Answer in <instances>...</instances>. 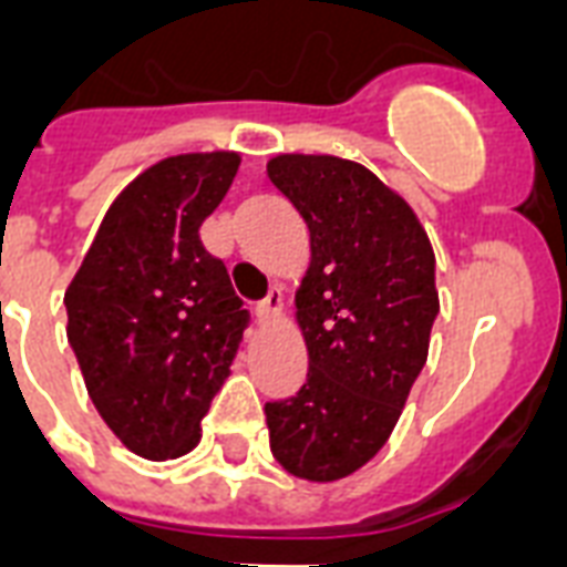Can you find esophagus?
Instances as JSON below:
<instances>
[{
  "label": "esophagus",
  "mask_w": 567,
  "mask_h": 567,
  "mask_svg": "<svg viewBox=\"0 0 567 567\" xmlns=\"http://www.w3.org/2000/svg\"><path fill=\"white\" fill-rule=\"evenodd\" d=\"M282 306H285V297H282V288L279 285H274L270 288V293H267L265 300L258 302L256 311H258V320H265V323H270V320H276L279 315H282Z\"/></svg>",
  "instance_id": "esophagus-1"
}]
</instances>
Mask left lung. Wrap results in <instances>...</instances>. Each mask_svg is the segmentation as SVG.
Returning a JSON list of instances; mask_svg holds the SVG:
<instances>
[{"label":"left lung","mask_w":567,"mask_h":567,"mask_svg":"<svg viewBox=\"0 0 567 567\" xmlns=\"http://www.w3.org/2000/svg\"><path fill=\"white\" fill-rule=\"evenodd\" d=\"M267 176L311 235L293 300L309 377L265 405L270 450L288 474L336 483L382 450L426 364L435 252L412 205L362 164L276 155Z\"/></svg>","instance_id":"obj_1"}]
</instances>
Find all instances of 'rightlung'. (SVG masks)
<instances>
[{
    "label": "right lung",
    "mask_w": 567,
    "mask_h": 567,
    "mask_svg": "<svg viewBox=\"0 0 567 567\" xmlns=\"http://www.w3.org/2000/svg\"><path fill=\"white\" fill-rule=\"evenodd\" d=\"M238 153L173 155L111 203L64 293L66 341L109 430L144 458H179L229 377L249 323L199 240Z\"/></svg>",
    "instance_id": "1"
}]
</instances>
